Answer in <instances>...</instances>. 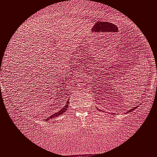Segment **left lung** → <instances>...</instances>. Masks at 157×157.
<instances>
[{"instance_id": "left-lung-1", "label": "left lung", "mask_w": 157, "mask_h": 157, "mask_svg": "<svg viewBox=\"0 0 157 157\" xmlns=\"http://www.w3.org/2000/svg\"><path fill=\"white\" fill-rule=\"evenodd\" d=\"M132 110H133V109H132ZM132 109L129 110V111H128V112H132Z\"/></svg>"}]
</instances>
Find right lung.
<instances>
[{"mask_svg":"<svg viewBox=\"0 0 157 157\" xmlns=\"http://www.w3.org/2000/svg\"><path fill=\"white\" fill-rule=\"evenodd\" d=\"M68 100H67V101H66V103H65V105L64 106V107H63V108H62V109L60 110V111H59L56 112V113H55L54 114H52V115L50 116L49 117L46 118V121H48V120L51 119H52V118L57 117L58 116L61 115V114H63V113H64V112L66 111V110L67 109V107H68V102H69Z\"/></svg>","mask_w":157,"mask_h":157,"instance_id":"right-lung-1","label":"right lung"}]
</instances>
